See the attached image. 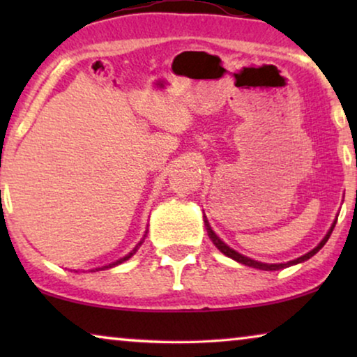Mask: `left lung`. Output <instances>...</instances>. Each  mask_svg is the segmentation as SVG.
Returning a JSON list of instances; mask_svg holds the SVG:
<instances>
[{
	"instance_id": "8db88e82",
	"label": "left lung",
	"mask_w": 357,
	"mask_h": 357,
	"mask_svg": "<svg viewBox=\"0 0 357 357\" xmlns=\"http://www.w3.org/2000/svg\"><path fill=\"white\" fill-rule=\"evenodd\" d=\"M335 224H336V222H335ZM335 224H333V226H331L330 232L326 234L324 241H321V242L319 243V245H317V247L314 248V250H310L309 253H305V255H302V257L297 258V260H292V261H289V263H280V265H268V263H260V261H255V260H252V258H247V257L241 255V253H238V252L232 250L231 247H227L226 243H224V242L221 241V238H219V237L216 236V234L213 232V229L209 227L208 221H204V226H206V231H208V236H209V238H211L214 245H216V247L219 248V250H221V252L224 253V255L229 257V258H232V260H236V261H238V263H242V265L253 266V268H260V270H266V271H271V270H281V268H286V266H289V265H296V263H302V261L309 260V258H310V257H314L315 253L319 252L320 248L325 245L326 241H328L330 236H331V232H333V227H335Z\"/></svg>"
}]
</instances>
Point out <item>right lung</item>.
Listing matches in <instances>:
<instances>
[{
    "mask_svg": "<svg viewBox=\"0 0 357 357\" xmlns=\"http://www.w3.org/2000/svg\"><path fill=\"white\" fill-rule=\"evenodd\" d=\"M136 252V248H135V250L133 252H131L130 253V255H126V257H123V258H120V260L119 261H115V263H112V265H109V266H104V268H112V266H115V265H120V263H123L125 260H128V258L131 257V255H133V253ZM104 268H100V270H104Z\"/></svg>",
    "mask_w": 357,
    "mask_h": 357,
    "instance_id": "obj_1",
    "label": "right lung"
}]
</instances>
